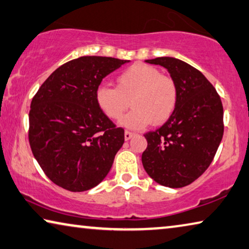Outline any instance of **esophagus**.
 <instances>
[{
  "mask_svg": "<svg viewBox=\"0 0 249 249\" xmlns=\"http://www.w3.org/2000/svg\"><path fill=\"white\" fill-rule=\"evenodd\" d=\"M133 136H135V133H133V132H130V131H124V139L125 140H130V139H131V138L133 137Z\"/></svg>",
  "mask_w": 249,
  "mask_h": 249,
  "instance_id": "34e87169",
  "label": "esophagus"
}]
</instances>
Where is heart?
Here are the masks:
<instances>
[{"label":"heart","mask_w":249,"mask_h":249,"mask_svg":"<svg viewBox=\"0 0 249 249\" xmlns=\"http://www.w3.org/2000/svg\"><path fill=\"white\" fill-rule=\"evenodd\" d=\"M130 102L133 109L120 121L122 127L138 130L150 122L161 124L177 107V86L156 68L135 63L117 76L116 88L100 86L95 90V103L109 119H120Z\"/></svg>","instance_id":"heart-1"}]
</instances>
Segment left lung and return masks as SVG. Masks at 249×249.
<instances>
[{"mask_svg":"<svg viewBox=\"0 0 249 249\" xmlns=\"http://www.w3.org/2000/svg\"><path fill=\"white\" fill-rule=\"evenodd\" d=\"M144 62L161 66L178 89L174 113L162 127L144 135L141 160L159 185L181 188L199 178L212 163L224 135L220 97L206 76L183 61L161 56Z\"/></svg>","mask_w":249,"mask_h":249,"instance_id":"obj_1","label":"left lung"}]
</instances>
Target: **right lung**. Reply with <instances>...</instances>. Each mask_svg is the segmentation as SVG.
<instances>
[{
    "instance_id": "1",
    "label": "right lung",
    "mask_w": 249,
    "mask_h": 249,
    "mask_svg": "<svg viewBox=\"0 0 249 249\" xmlns=\"http://www.w3.org/2000/svg\"><path fill=\"white\" fill-rule=\"evenodd\" d=\"M128 60L87 55L59 67L37 90L29 113L32 154L47 177L70 191L99 185L124 142L95 103L103 78Z\"/></svg>"
}]
</instances>
